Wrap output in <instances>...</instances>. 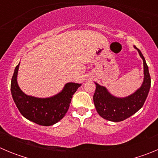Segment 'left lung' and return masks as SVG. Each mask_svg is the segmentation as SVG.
<instances>
[{
  "mask_svg": "<svg viewBox=\"0 0 158 158\" xmlns=\"http://www.w3.org/2000/svg\"><path fill=\"white\" fill-rule=\"evenodd\" d=\"M143 61L144 80L142 85L133 94L127 97H116L107 91L104 86L96 84V91L93 95V102L96 111L102 118L112 122H120L133 115L143 106L150 91L151 79L148 65L139 49L135 46Z\"/></svg>",
  "mask_w": 158,
  "mask_h": 158,
  "instance_id": "1",
  "label": "left lung"
}]
</instances>
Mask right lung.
<instances>
[{
	"instance_id": "right-lung-1",
	"label": "right lung",
	"mask_w": 158,
	"mask_h": 158,
	"mask_svg": "<svg viewBox=\"0 0 158 158\" xmlns=\"http://www.w3.org/2000/svg\"><path fill=\"white\" fill-rule=\"evenodd\" d=\"M19 63L15 68L11 81V92L14 102L21 115L28 120L41 126H51L65 116L69 109L73 95L81 84H65L57 95L48 98H38L25 94L17 83Z\"/></svg>"
}]
</instances>
